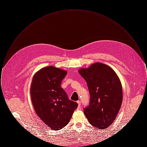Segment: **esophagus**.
<instances>
[{
    "mask_svg": "<svg viewBox=\"0 0 147 147\" xmlns=\"http://www.w3.org/2000/svg\"><path fill=\"white\" fill-rule=\"evenodd\" d=\"M77 103H78V107H79H79H80L81 102H80V101H77Z\"/></svg>",
    "mask_w": 147,
    "mask_h": 147,
    "instance_id": "obj_1",
    "label": "esophagus"
}]
</instances>
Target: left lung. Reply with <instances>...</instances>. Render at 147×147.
I'll return each mask as SVG.
<instances>
[{
    "label": "left lung",
    "instance_id": "obj_1",
    "mask_svg": "<svg viewBox=\"0 0 147 147\" xmlns=\"http://www.w3.org/2000/svg\"><path fill=\"white\" fill-rule=\"evenodd\" d=\"M86 80L90 95L89 105L84 109L89 122L105 129L116 119L122 102V88L115 71L101 63L79 70Z\"/></svg>",
    "mask_w": 147,
    "mask_h": 147
}]
</instances>
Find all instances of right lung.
<instances>
[{
    "label": "right lung",
    "mask_w": 147,
    "mask_h": 147,
    "mask_svg": "<svg viewBox=\"0 0 147 147\" xmlns=\"http://www.w3.org/2000/svg\"><path fill=\"white\" fill-rule=\"evenodd\" d=\"M67 71L52 66L36 73L31 86V97L38 117L50 128L59 130L69 122L78 104L70 100L61 87Z\"/></svg>",
    "instance_id": "obj_1"
}]
</instances>
